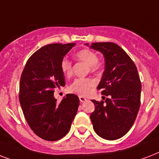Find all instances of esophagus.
<instances>
[{
  "label": "esophagus",
  "instance_id": "obj_1",
  "mask_svg": "<svg viewBox=\"0 0 159 159\" xmlns=\"http://www.w3.org/2000/svg\"><path fill=\"white\" fill-rule=\"evenodd\" d=\"M79 100H80V102H85L86 101H87V98H86V97H82V96H80Z\"/></svg>",
  "mask_w": 159,
  "mask_h": 159
}]
</instances>
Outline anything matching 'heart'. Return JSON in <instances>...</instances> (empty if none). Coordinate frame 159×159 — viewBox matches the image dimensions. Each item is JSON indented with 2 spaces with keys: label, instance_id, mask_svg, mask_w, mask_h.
<instances>
[{
  "label": "heart",
  "instance_id": "obj_1",
  "mask_svg": "<svg viewBox=\"0 0 159 159\" xmlns=\"http://www.w3.org/2000/svg\"><path fill=\"white\" fill-rule=\"evenodd\" d=\"M77 61L88 65L91 72H96L102 67V63L98 60L97 53L91 49H82L75 53ZM60 69L65 77H71L72 74V63L67 58H62L60 62ZM97 85V82L92 78H77L69 86V91L81 96H87Z\"/></svg>",
  "mask_w": 159,
  "mask_h": 159
}]
</instances>
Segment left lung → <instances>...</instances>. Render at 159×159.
I'll list each match as a JSON object with an SVG mask.
<instances>
[{"mask_svg":"<svg viewBox=\"0 0 159 159\" xmlns=\"http://www.w3.org/2000/svg\"><path fill=\"white\" fill-rule=\"evenodd\" d=\"M90 48L104 55L105 71L97 90L108 97L101 102L92 100L95 111L90 118L100 137L116 140L130 129L139 110V76L133 60L116 43H92Z\"/></svg>","mask_w":159,"mask_h":159,"instance_id":"left-lung-1","label":"left lung"}]
</instances>
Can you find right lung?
Wrapping results in <instances>:
<instances>
[{"instance_id": "add662e5", "label": "right lung", "mask_w": 159, "mask_h": 159, "mask_svg": "<svg viewBox=\"0 0 159 159\" xmlns=\"http://www.w3.org/2000/svg\"><path fill=\"white\" fill-rule=\"evenodd\" d=\"M74 43H51L31 55L20 77V103L27 123L36 135L44 140L64 137L77 112L79 98L67 94L57 102L54 88L65 86L60 62Z\"/></svg>"}]
</instances>
